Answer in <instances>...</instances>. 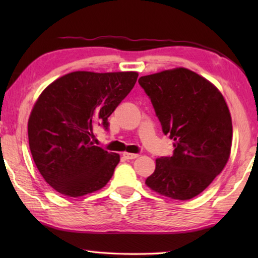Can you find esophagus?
<instances>
[{
  "label": "esophagus",
  "mask_w": 258,
  "mask_h": 258,
  "mask_svg": "<svg viewBox=\"0 0 258 258\" xmlns=\"http://www.w3.org/2000/svg\"><path fill=\"white\" fill-rule=\"evenodd\" d=\"M123 156H124L125 159H135V158H138V157H139L138 154H131V152H124Z\"/></svg>",
  "instance_id": "esophagus-1"
}]
</instances>
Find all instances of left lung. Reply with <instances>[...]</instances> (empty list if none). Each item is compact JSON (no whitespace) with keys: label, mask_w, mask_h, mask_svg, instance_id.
<instances>
[{"label":"left lung","mask_w":258,"mask_h":258,"mask_svg":"<svg viewBox=\"0 0 258 258\" xmlns=\"http://www.w3.org/2000/svg\"><path fill=\"white\" fill-rule=\"evenodd\" d=\"M139 83L175 148L172 157L156 159L146 184L171 199L194 198L230 158L232 119L223 94L206 78L183 67L141 76Z\"/></svg>","instance_id":"left-lung-1"}]
</instances>
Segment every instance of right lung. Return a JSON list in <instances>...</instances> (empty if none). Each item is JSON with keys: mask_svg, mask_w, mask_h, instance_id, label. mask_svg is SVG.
I'll list each match as a JSON object with an SVG mask.
<instances>
[{"mask_svg": "<svg viewBox=\"0 0 258 258\" xmlns=\"http://www.w3.org/2000/svg\"><path fill=\"white\" fill-rule=\"evenodd\" d=\"M137 72H73L46 86L28 119L34 163L46 183L68 197L98 191L110 180L119 155L94 146L97 125L133 89Z\"/></svg>", "mask_w": 258, "mask_h": 258, "instance_id": "right-lung-1", "label": "right lung"}]
</instances>
